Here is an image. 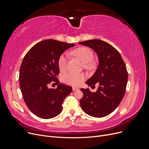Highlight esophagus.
<instances>
[{
  "label": "esophagus",
  "mask_w": 149,
  "mask_h": 149,
  "mask_svg": "<svg viewBox=\"0 0 149 149\" xmlns=\"http://www.w3.org/2000/svg\"><path fill=\"white\" fill-rule=\"evenodd\" d=\"M73 91H76V90H78V88L73 87Z\"/></svg>",
  "instance_id": "obj_1"
}]
</instances>
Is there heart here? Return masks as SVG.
Returning a JSON list of instances; mask_svg holds the SVG:
<instances>
[{
  "label": "heart",
  "instance_id": "heart-1",
  "mask_svg": "<svg viewBox=\"0 0 149 149\" xmlns=\"http://www.w3.org/2000/svg\"><path fill=\"white\" fill-rule=\"evenodd\" d=\"M70 53L71 55L78 57L84 63H85L86 67L89 68L91 66V61L93 60L94 54L91 49L87 47H79L71 52ZM68 60L69 57L67 54L63 53L60 56L58 60V65L61 71H65L68 69ZM85 78L86 76L84 74L76 73L74 72H70L63 76V80L66 83L74 86L80 84Z\"/></svg>",
  "mask_w": 149,
  "mask_h": 149
}]
</instances>
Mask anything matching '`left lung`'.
<instances>
[{
  "label": "left lung",
  "instance_id": "obj_1",
  "mask_svg": "<svg viewBox=\"0 0 149 149\" xmlns=\"http://www.w3.org/2000/svg\"><path fill=\"white\" fill-rule=\"evenodd\" d=\"M79 43L93 49L100 62L95 73L86 82L89 86L99 84L98 89L95 93L81 89V107L91 116L105 117L116 109L125 94L128 79L125 64L119 52L106 42L94 39Z\"/></svg>",
  "mask_w": 149,
  "mask_h": 149
}]
</instances>
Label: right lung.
I'll return each mask as SVG.
<instances>
[{
  "label": "right lung",
  "mask_w": 149,
  "mask_h": 149,
  "mask_svg": "<svg viewBox=\"0 0 149 149\" xmlns=\"http://www.w3.org/2000/svg\"><path fill=\"white\" fill-rule=\"evenodd\" d=\"M74 46L48 39L35 44L26 53L20 68V88L30 111L42 119H51L62 111L65 98L72 91L70 86L60 83L58 60L66 49ZM49 84H58L48 88Z\"/></svg>",
  "instance_id": "add662e5"
}]
</instances>
